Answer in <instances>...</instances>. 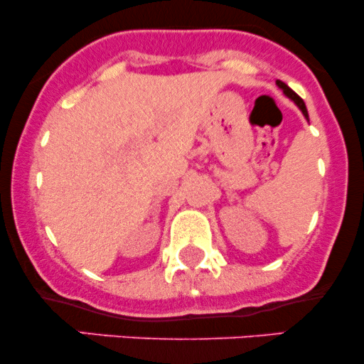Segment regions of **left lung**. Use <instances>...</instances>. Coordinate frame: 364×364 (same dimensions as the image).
<instances>
[{"label": "left lung", "instance_id": "1", "mask_svg": "<svg viewBox=\"0 0 364 364\" xmlns=\"http://www.w3.org/2000/svg\"><path fill=\"white\" fill-rule=\"evenodd\" d=\"M277 85H279V87H281V89H282V92H284V94H286V95H287V97H289V99H292V101H294L296 104H298V107H299V109H301V112H303V114H304V118H306V119H308V111H306V106H304V101H303V99H301V97H299V95H298V94H296V92H294V90H292V89H289V87H287V85H286V83H284V82H281V80H277Z\"/></svg>", "mask_w": 364, "mask_h": 364}]
</instances>
